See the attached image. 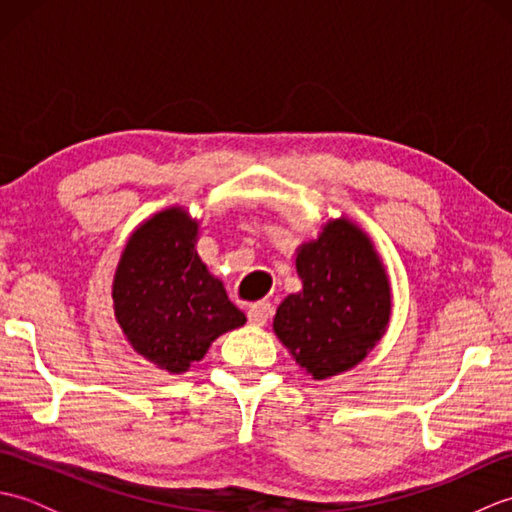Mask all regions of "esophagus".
<instances>
[{"label":"esophagus","instance_id":"esophagus-1","mask_svg":"<svg viewBox=\"0 0 512 512\" xmlns=\"http://www.w3.org/2000/svg\"><path fill=\"white\" fill-rule=\"evenodd\" d=\"M270 314H273V306L268 301H259L248 308V321L253 325H264L270 319Z\"/></svg>","mask_w":512,"mask_h":512}]
</instances>
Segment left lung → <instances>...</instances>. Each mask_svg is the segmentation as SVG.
Returning <instances> with one entry per match:
<instances>
[{"label":"left lung","instance_id":"left-lung-1","mask_svg":"<svg viewBox=\"0 0 512 512\" xmlns=\"http://www.w3.org/2000/svg\"><path fill=\"white\" fill-rule=\"evenodd\" d=\"M301 290L273 317V332L303 374L339 376L363 363L389 328L394 295L374 239L347 215L330 217L295 250Z\"/></svg>","mask_w":512,"mask_h":512}]
</instances>
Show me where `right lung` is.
Here are the masks:
<instances>
[{
    "label": "right lung",
    "instance_id": "add662e5",
    "mask_svg": "<svg viewBox=\"0 0 512 512\" xmlns=\"http://www.w3.org/2000/svg\"><path fill=\"white\" fill-rule=\"evenodd\" d=\"M202 220L173 204L140 222L118 259L114 317L132 350L169 374L189 372L211 343L246 323L198 255Z\"/></svg>",
    "mask_w": 512,
    "mask_h": 512
}]
</instances>
